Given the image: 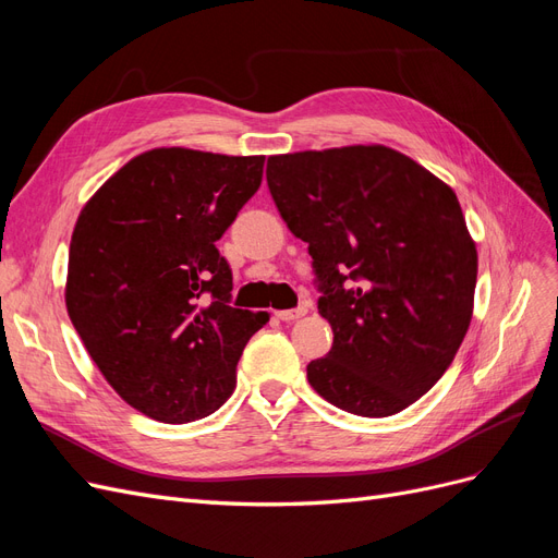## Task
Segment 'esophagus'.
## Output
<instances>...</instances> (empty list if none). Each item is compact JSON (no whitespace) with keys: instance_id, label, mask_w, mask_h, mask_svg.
Returning a JSON list of instances; mask_svg holds the SVG:
<instances>
[{"instance_id":"obj_1","label":"esophagus","mask_w":558,"mask_h":558,"mask_svg":"<svg viewBox=\"0 0 558 558\" xmlns=\"http://www.w3.org/2000/svg\"><path fill=\"white\" fill-rule=\"evenodd\" d=\"M277 318L281 320H298L307 314V307H295V310H281V312H275Z\"/></svg>"}]
</instances>
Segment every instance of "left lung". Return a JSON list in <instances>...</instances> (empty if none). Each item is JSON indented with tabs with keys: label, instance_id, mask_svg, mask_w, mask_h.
I'll use <instances>...</instances> for the list:
<instances>
[{
	"label": "left lung",
	"instance_id": "left-lung-1",
	"mask_svg": "<svg viewBox=\"0 0 558 558\" xmlns=\"http://www.w3.org/2000/svg\"><path fill=\"white\" fill-rule=\"evenodd\" d=\"M267 185L310 244L332 328L312 388L359 416L410 408L447 373L475 307L477 246L451 185L384 144L269 156Z\"/></svg>",
	"mask_w": 558,
	"mask_h": 558
}]
</instances>
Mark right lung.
I'll use <instances>...</instances> for the list:
<instances>
[{
    "instance_id": "right-lung-1",
    "label": "right lung",
    "mask_w": 558,
    "mask_h": 558,
    "mask_svg": "<svg viewBox=\"0 0 558 558\" xmlns=\"http://www.w3.org/2000/svg\"><path fill=\"white\" fill-rule=\"evenodd\" d=\"M265 156L183 146L144 150L83 205L64 305L99 373L130 408L189 424L238 386V361L267 312L230 307L216 242L263 181Z\"/></svg>"
}]
</instances>
